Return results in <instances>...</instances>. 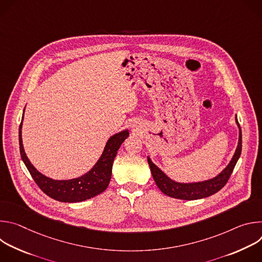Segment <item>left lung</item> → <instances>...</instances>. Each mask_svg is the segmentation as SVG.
I'll return each mask as SVG.
<instances>
[{"mask_svg": "<svg viewBox=\"0 0 262 262\" xmlns=\"http://www.w3.org/2000/svg\"><path fill=\"white\" fill-rule=\"evenodd\" d=\"M235 122L238 127V143L235 149V152L229 162L222 172H220L216 176L206 179L203 181L196 182H178L171 179L164 171H162L150 159L147 157V161L150 167V171L152 177L159 186V189L167 196L181 199V200H197L209 197L216 192H219L224 185L228 181L239 157L242 154V129L238 124V121L235 117Z\"/></svg>", "mask_w": 262, "mask_h": 262, "instance_id": "1", "label": "left lung"}]
</instances>
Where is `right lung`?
Here are the masks:
<instances>
[{
	"label": "right lung",
	"mask_w": 262,
	"mask_h": 262,
	"mask_svg": "<svg viewBox=\"0 0 262 262\" xmlns=\"http://www.w3.org/2000/svg\"><path fill=\"white\" fill-rule=\"evenodd\" d=\"M21 128L23 121L20 122L18 133L19 151L21 160L25 163L30 174L32 175L33 179L42 190V192L46 193L49 197L60 202L68 203L82 202L88 200L99 195L107 188L112 176L113 162L117 156L118 149L120 148L123 141L129 136V130L124 129L110 137L103 148L100 158L87 173L77 178L59 180L43 175L31 164L24 149Z\"/></svg>",
	"instance_id": "add662e5"
}]
</instances>
